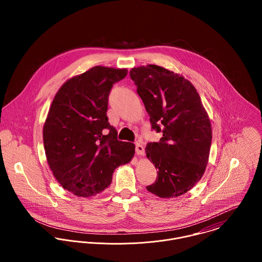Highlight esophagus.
<instances>
[{
  "label": "esophagus",
  "mask_w": 262,
  "mask_h": 262,
  "mask_svg": "<svg viewBox=\"0 0 262 262\" xmlns=\"http://www.w3.org/2000/svg\"><path fill=\"white\" fill-rule=\"evenodd\" d=\"M135 151L137 155H144V147L139 142L135 143Z\"/></svg>",
  "instance_id": "34e87169"
}]
</instances>
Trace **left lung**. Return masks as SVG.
Here are the masks:
<instances>
[{
    "label": "left lung",
    "instance_id": "8db88e82",
    "mask_svg": "<svg viewBox=\"0 0 262 262\" xmlns=\"http://www.w3.org/2000/svg\"><path fill=\"white\" fill-rule=\"evenodd\" d=\"M130 77L149 115L151 130L162 133L145 148L158 170L146 188L162 199L182 195L202 179L209 160L208 114L194 86L182 75L149 64L132 69Z\"/></svg>",
    "mask_w": 262,
    "mask_h": 262
}]
</instances>
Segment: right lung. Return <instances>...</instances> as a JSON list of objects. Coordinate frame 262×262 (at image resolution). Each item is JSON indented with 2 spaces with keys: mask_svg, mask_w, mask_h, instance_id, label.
Returning <instances> with one entry per match:
<instances>
[{
  "mask_svg": "<svg viewBox=\"0 0 262 262\" xmlns=\"http://www.w3.org/2000/svg\"><path fill=\"white\" fill-rule=\"evenodd\" d=\"M127 73L95 67L64 82L52 101L43 127L45 154L57 182L75 195L109 187L115 168L135 153L133 143L118 140L107 117L113 84Z\"/></svg>",
  "mask_w": 262,
  "mask_h": 262,
  "instance_id": "obj_1",
  "label": "right lung"
}]
</instances>
